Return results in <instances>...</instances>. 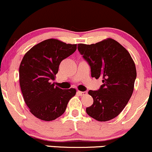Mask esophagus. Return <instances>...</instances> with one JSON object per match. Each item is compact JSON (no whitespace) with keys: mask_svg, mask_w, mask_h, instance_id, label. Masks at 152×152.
<instances>
[{"mask_svg":"<svg viewBox=\"0 0 152 152\" xmlns=\"http://www.w3.org/2000/svg\"><path fill=\"white\" fill-rule=\"evenodd\" d=\"M77 94H79V95H80V96H85V95H86V94H87V92H81V91L78 90L77 91Z\"/></svg>","mask_w":152,"mask_h":152,"instance_id":"1","label":"esophagus"}]
</instances>
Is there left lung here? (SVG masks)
<instances>
[{"label": "left lung", "instance_id": "1", "mask_svg": "<svg viewBox=\"0 0 152 152\" xmlns=\"http://www.w3.org/2000/svg\"><path fill=\"white\" fill-rule=\"evenodd\" d=\"M77 49L91 67V76L102 78L98 90H90L93 104L87 115L99 122L115 118L125 107L133 93L137 70L129 53L117 41L107 38L95 44L80 43Z\"/></svg>", "mask_w": 152, "mask_h": 152}]
</instances>
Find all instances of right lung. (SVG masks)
Returning <instances> with one entry per match:
<instances>
[{"label":"right lung","instance_id":"1","mask_svg":"<svg viewBox=\"0 0 152 152\" xmlns=\"http://www.w3.org/2000/svg\"><path fill=\"white\" fill-rule=\"evenodd\" d=\"M76 44L48 39L30 48L19 67V82L23 99L30 112L43 121L55 120L64 113L76 90H62L55 80L62 60L76 50Z\"/></svg>","mask_w":152,"mask_h":152}]
</instances>
